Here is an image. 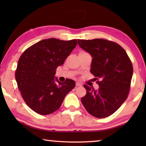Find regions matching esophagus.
Returning a JSON list of instances; mask_svg holds the SVG:
<instances>
[{
	"mask_svg": "<svg viewBox=\"0 0 146 146\" xmlns=\"http://www.w3.org/2000/svg\"><path fill=\"white\" fill-rule=\"evenodd\" d=\"M76 86H82V84L79 82H76Z\"/></svg>",
	"mask_w": 146,
	"mask_h": 146,
	"instance_id": "1",
	"label": "esophagus"
}]
</instances>
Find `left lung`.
<instances>
[{"mask_svg": "<svg viewBox=\"0 0 146 146\" xmlns=\"http://www.w3.org/2000/svg\"><path fill=\"white\" fill-rule=\"evenodd\" d=\"M78 44L93 57L90 71L100 79L97 82L98 90L84 85L86 94L81 102L93 117H107L127 99L133 73L132 63L124 49L113 42L78 39Z\"/></svg>", "mask_w": 146, "mask_h": 146, "instance_id": "obj_1", "label": "left lung"}]
</instances>
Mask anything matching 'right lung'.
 I'll use <instances>...</instances> for the list:
<instances>
[{"label": "right lung", "mask_w": 146, "mask_h": 146, "mask_svg": "<svg viewBox=\"0 0 146 146\" xmlns=\"http://www.w3.org/2000/svg\"><path fill=\"white\" fill-rule=\"evenodd\" d=\"M76 44V39H44L22 54L15 79L24 100L35 112L42 115L55 112L75 88L74 80L67 78L64 82H59L55 75L56 68L62 65Z\"/></svg>", "instance_id": "add662e5"}]
</instances>
